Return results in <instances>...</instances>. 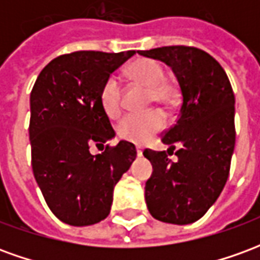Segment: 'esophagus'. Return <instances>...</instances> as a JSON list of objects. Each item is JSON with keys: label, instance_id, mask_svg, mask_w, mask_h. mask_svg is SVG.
Segmentation results:
<instances>
[{"label": "esophagus", "instance_id": "esophagus-1", "mask_svg": "<svg viewBox=\"0 0 260 260\" xmlns=\"http://www.w3.org/2000/svg\"><path fill=\"white\" fill-rule=\"evenodd\" d=\"M136 154H138V157L143 156V149L141 146H136Z\"/></svg>", "mask_w": 260, "mask_h": 260}]
</instances>
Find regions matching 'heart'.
I'll return each mask as SVG.
<instances>
[{
  "label": "heart",
  "mask_w": 260,
  "mask_h": 260,
  "mask_svg": "<svg viewBox=\"0 0 260 260\" xmlns=\"http://www.w3.org/2000/svg\"><path fill=\"white\" fill-rule=\"evenodd\" d=\"M126 76L134 82L147 86V103H157L164 107H173L178 93L175 86L164 78L161 64L153 58H136L126 69ZM100 103L108 117H118L122 110V91L115 76H110L103 83ZM166 124V117L160 110H150L141 114H128L117 124V135L122 141L143 145L152 139Z\"/></svg>",
  "instance_id": "obj_1"
}]
</instances>
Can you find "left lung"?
<instances>
[{"mask_svg":"<svg viewBox=\"0 0 260 260\" xmlns=\"http://www.w3.org/2000/svg\"><path fill=\"white\" fill-rule=\"evenodd\" d=\"M139 54L170 65L182 96L178 118L161 134L169 150L143 152L153 166L145 186L147 209L164 223L191 224L216 202L229 178L235 146L234 91L223 67L201 48L167 46ZM174 150L177 162L168 158Z\"/></svg>","mask_w":260,"mask_h":260,"instance_id":"1","label":"left lung"}]
</instances>
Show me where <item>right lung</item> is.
<instances>
[{
	"instance_id": "obj_1",
	"label": "right lung",
	"mask_w": 260,
	"mask_h": 260,
	"mask_svg": "<svg viewBox=\"0 0 260 260\" xmlns=\"http://www.w3.org/2000/svg\"><path fill=\"white\" fill-rule=\"evenodd\" d=\"M135 51H75L48 62L30 93L31 169L44 201L69 225L107 217L114 186L136 158L134 143L104 145L114 132L100 103L103 83ZM90 144L103 152L93 156Z\"/></svg>"
}]
</instances>
